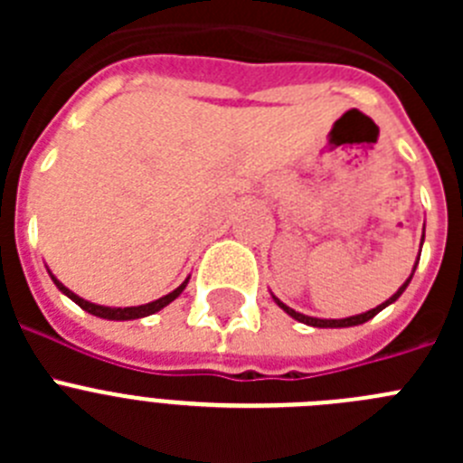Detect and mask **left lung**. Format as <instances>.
Here are the masks:
<instances>
[{
	"label": "left lung",
	"instance_id": "1",
	"mask_svg": "<svg viewBox=\"0 0 463 463\" xmlns=\"http://www.w3.org/2000/svg\"><path fill=\"white\" fill-rule=\"evenodd\" d=\"M422 241H424V239H422ZM412 273H415V271H412ZM411 278H412V276H411ZM411 278H408V280L403 282V285H401V288H399V292H396L394 297H390V298H387V301H384V304H380L378 308L369 310V313L353 315V317H345V320H317V317H308V315H301V313H297V310H292V308H289V306H285V304H282V301H278V298H276V304L280 306V308L285 310V313H288V315H292L294 320L304 322V325H310V326H322V329H325V326H331V329H334V326H354V325H364V322H369L371 317H375V315H378L380 310L384 308V306H390L392 301H396V298H399L401 294H403V289L408 288V282H411Z\"/></svg>",
	"mask_w": 463,
	"mask_h": 463
}]
</instances>
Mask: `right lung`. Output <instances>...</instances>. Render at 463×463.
<instances>
[{"instance_id":"1","label":"right lung","mask_w":463,"mask_h":463,"mask_svg":"<svg viewBox=\"0 0 463 463\" xmlns=\"http://www.w3.org/2000/svg\"><path fill=\"white\" fill-rule=\"evenodd\" d=\"M51 278H52V280H55L57 288L62 289V292L67 294V297L71 298V301H76V304H79L80 308L88 310V313H92V315H97V317H104V320H138V317H146V315L157 313V310H162V308H165V306H169L171 301H174V298L178 297V294H181L183 289H185V285H187V280H185L181 285V288H175L174 292H169V294H166V297L157 298V301H150V304H146V306H132V308H106V306L90 304V301H85V298L76 297V294H73L71 289L64 288L62 282L57 280L55 276H51Z\"/></svg>"}]
</instances>
